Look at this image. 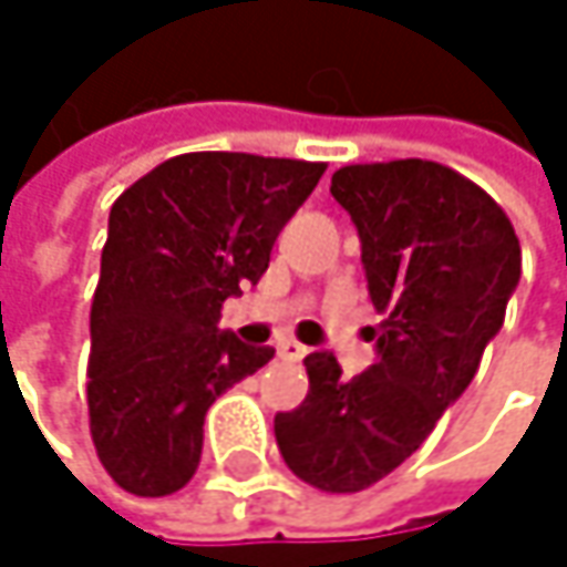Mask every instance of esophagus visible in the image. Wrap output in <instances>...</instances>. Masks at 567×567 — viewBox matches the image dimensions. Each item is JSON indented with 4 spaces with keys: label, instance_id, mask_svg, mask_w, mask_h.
Wrapping results in <instances>:
<instances>
[{
    "label": "esophagus",
    "instance_id": "esophagus-1",
    "mask_svg": "<svg viewBox=\"0 0 567 567\" xmlns=\"http://www.w3.org/2000/svg\"><path fill=\"white\" fill-rule=\"evenodd\" d=\"M276 351H279V358H285V361H301V358L308 354V348L298 344L295 338H282V341L276 344Z\"/></svg>",
    "mask_w": 567,
    "mask_h": 567
}]
</instances>
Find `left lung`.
<instances>
[{
	"label": "left lung",
	"instance_id": "left-lung-1",
	"mask_svg": "<svg viewBox=\"0 0 567 567\" xmlns=\"http://www.w3.org/2000/svg\"><path fill=\"white\" fill-rule=\"evenodd\" d=\"M331 196L358 226L384 315L378 364L344 381L331 351L308 354V396L276 413V440L308 486L361 493L413 456L476 378L506 321L522 249L503 206L433 161L341 167Z\"/></svg>",
	"mask_w": 567,
	"mask_h": 567
}]
</instances>
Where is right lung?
<instances>
[{
  "mask_svg": "<svg viewBox=\"0 0 567 567\" xmlns=\"http://www.w3.org/2000/svg\"><path fill=\"white\" fill-rule=\"evenodd\" d=\"M324 164L179 154L127 186L107 219L91 301L87 416L107 476L134 496L183 489L213 400L272 361L219 331L223 301L269 269Z\"/></svg>",
  "mask_w": 567,
  "mask_h": 567,
  "instance_id": "1",
  "label": "right lung"
}]
</instances>
